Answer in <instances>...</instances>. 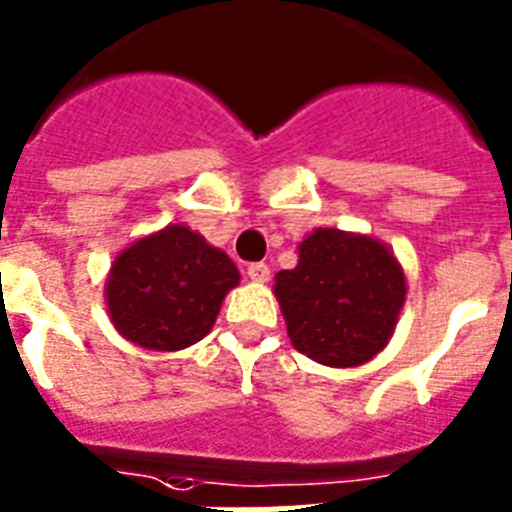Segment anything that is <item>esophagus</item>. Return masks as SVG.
Listing matches in <instances>:
<instances>
[{
  "mask_svg": "<svg viewBox=\"0 0 512 512\" xmlns=\"http://www.w3.org/2000/svg\"><path fill=\"white\" fill-rule=\"evenodd\" d=\"M245 275L251 277V280H256V283H267L269 267L264 261H253V264H248V269H245Z\"/></svg>",
  "mask_w": 512,
  "mask_h": 512,
  "instance_id": "obj_1",
  "label": "esophagus"
}]
</instances>
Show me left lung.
I'll return each instance as SVG.
<instances>
[{"label":"left lung","instance_id":"1","mask_svg":"<svg viewBox=\"0 0 512 512\" xmlns=\"http://www.w3.org/2000/svg\"><path fill=\"white\" fill-rule=\"evenodd\" d=\"M291 344L323 366H360L390 342L406 277L387 245L339 229H315L299 264L275 277Z\"/></svg>","mask_w":512,"mask_h":512}]
</instances>
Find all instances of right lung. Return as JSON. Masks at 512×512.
Segmentation results:
<instances>
[{"label": "right lung", "instance_id": "1", "mask_svg": "<svg viewBox=\"0 0 512 512\" xmlns=\"http://www.w3.org/2000/svg\"><path fill=\"white\" fill-rule=\"evenodd\" d=\"M240 272L227 253L178 224L138 240L117 256L106 280L109 315L144 350H184L216 323Z\"/></svg>", "mask_w": 512, "mask_h": 512}]
</instances>
